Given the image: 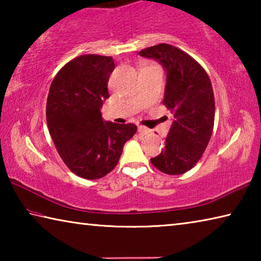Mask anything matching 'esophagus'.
<instances>
[{
    "label": "esophagus",
    "mask_w": 261,
    "mask_h": 261,
    "mask_svg": "<svg viewBox=\"0 0 261 261\" xmlns=\"http://www.w3.org/2000/svg\"><path fill=\"white\" fill-rule=\"evenodd\" d=\"M138 132H139L140 135L145 136V135H148L149 132H151V130L147 129L146 126H143V125H140V126H138Z\"/></svg>",
    "instance_id": "obj_1"
}]
</instances>
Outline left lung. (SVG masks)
Instances as JSON below:
<instances>
[{"instance_id":"left-lung-1","label":"left lung","mask_w":261,"mask_h":261,"mask_svg":"<svg viewBox=\"0 0 261 261\" xmlns=\"http://www.w3.org/2000/svg\"><path fill=\"white\" fill-rule=\"evenodd\" d=\"M139 55L155 60L165 69L162 102L174 115L165 149L151 162L165 174H184L200 160L213 132L215 101L211 79L196 60L177 47L160 43Z\"/></svg>"}]
</instances>
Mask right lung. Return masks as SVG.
Listing matches in <instances>:
<instances>
[{
	"instance_id": "1",
	"label": "right lung",
	"mask_w": 261,
	"mask_h": 261,
	"mask_svg": "<svg viewBox=\"0 0 261 261\" xmlns=\"http://www.w3.org/2000/svg\"><path fill=\"white\" fill-rule=\"evenodd\" d=\"M114 69L113 57H76L56 74L48 94L47 124L57 152L73 174L86 179L110 173L137 131L135 124L118 125L101 115Z\"/></svg>"
}]
</instances>
